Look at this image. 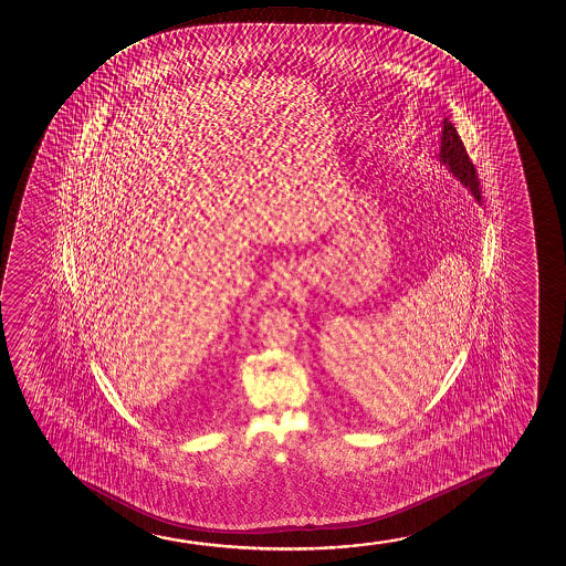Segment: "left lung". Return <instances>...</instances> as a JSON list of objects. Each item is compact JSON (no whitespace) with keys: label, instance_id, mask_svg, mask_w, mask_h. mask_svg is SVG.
<instances>
[{"label":"left lung","instance_id":"8db88e82","mask_svg":"<svg viewBox=\"0 0 566 566\" xmlns=\"http://www.w3.org/2000/svg\"><path fill=\"white\" fill-rule=\"evenodd\" d=\"M439 160L447 166V170L473 195L475 201H481L480 179L475 174L472 160L465 153L464 143L458 135L457 127L450 124L449 117L442 119L441 153Z\"/></svg>","mask_w":566,"mask_h":566}]
</instances>
